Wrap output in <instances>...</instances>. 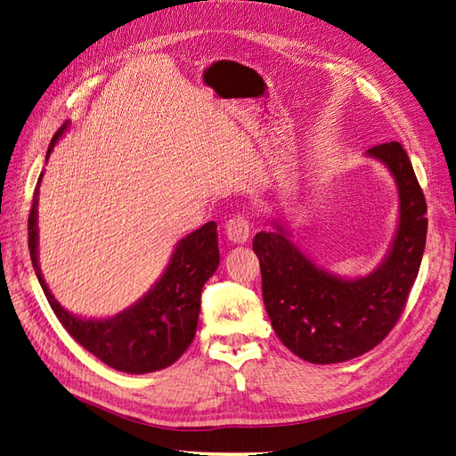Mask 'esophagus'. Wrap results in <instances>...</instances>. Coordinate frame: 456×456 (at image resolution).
<instances>
[{"label":"esophagus","mask_w":456,"mask_h":456,"mask_svg":"<svg viewBox=\"0 0 456 456\" xmlns=\"http://www.w3.org/2000/svg\"><path fill=\"white\" fill-rule=\"evenodd\" d=\"M224 232H226L228 241H232L233 245H243V243H247V240H249V236H251V224L245 216L238 215V216H233V218L228 220Z\"/></svg>","instance_id":"esophagus-1"}]
</instances>
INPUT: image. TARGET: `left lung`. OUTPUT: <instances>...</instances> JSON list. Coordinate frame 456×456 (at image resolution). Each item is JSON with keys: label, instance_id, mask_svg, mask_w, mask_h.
Listing matches in <instances>:
<instances>
[{"label": "left lung", "instance_id": "left-lung-1", "mask_svg": "<svg viewBox=\"0 0 456 456\" xmlns=\"http://www.w3.org/2000/svg\"><path fill=\"white\" fill-rule=\"evenodd\" d=\"M394 176L399 220L388 253L362 278H340L302 253L280 220L258 232L262 298L275 335L305 362L354 360L380 344L402 315L426 245V201L407 151L399 142L369 148Z\"/></svg>", "mask_w": 456, "mask_h": 456}]
</instances>
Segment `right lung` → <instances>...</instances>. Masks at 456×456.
I'll use <instances>...</instances> for the list:
<instances>
[{
	"label": "right lung",
	"instance_id": "right-lung-1",
	"mask_svg": "<svg viewBox=\"0 0 456 456\" xmlns=\"http://www.w3.org/2000/svg\"><path fill=\"white\" fill-rule=\"evenodd\" d=\"M68 127H70V121H66L53 136L45 159H49L54 144ZM41 178L44 175L37 178L28 216V249L37 281L62 327L87 352L116 370L144 375V372L173 365L194 340L201 289L218 268L216 224L207 223L178 241L159 280L133 306L106 320H91V317L84 320L59 305L41 275L37 255V201Z\"/></svg>",
	"mask_w": 456,
	"mask_h": 456
}]
</instances>
